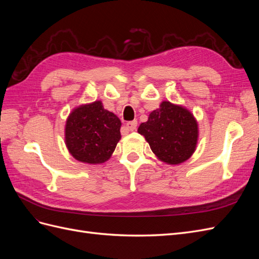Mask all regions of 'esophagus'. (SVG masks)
Listing matches in <instances>:
<instances>
[{
    "mask_svg": "<svg viewBox=\"0 0 259 259\" xmlns=\"http://www.w3.org/2000/svg\"><path fill=\"white\" fill-rule=\"evenodd\" d=\"M126 128L128 131H135L137 128V121L134 120V121H130L126 123Z\"/></svg>",
    "mask_w": 259,
    "mask_h": 259,
    "instance_id": "esophagus-1",
    "label": "esophagus"
}]
</instances>
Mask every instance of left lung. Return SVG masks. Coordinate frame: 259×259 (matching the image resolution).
<instances>
[{"label":"left lung","mask_w":259,"mask_h":259,"mask_svg":"<svg viewBox=\"0 0 259 259\" xmlns=\"http://www.w3.org/2000/svg\"><path fill=\"white\" fill-rule=\"evenodd\" d=\"M138 133L143 135L160 161L176 165L187 161L198 144V122L183 106L164 100L149 114Z\"/></svg>","instance_id":"1"}]
</instances>
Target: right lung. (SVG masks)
<instances>
[{"label":"right lung","mask_w":259,"mask_h":259,"mask_svg":"<svg viewBox=\"0 0 259 259\" xmlns=\"http://www.w3.org/2000/svg\"><path fill=\"white\" fill-rule=\"evenodd\" d=\"M121 125L119 117L106 110L100 100L74 108L65 128L70 154L89 164L108 161L121 139Z\"/></svg>","instance_id":"add662e5"}]
</instances>
